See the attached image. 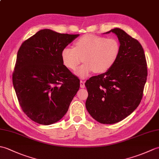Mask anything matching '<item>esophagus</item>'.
<instances>
[{
	"label": "esophagus",
	"instance_id": "34e87169",
	"mask_svg": "<svg viewBox=\"0 0 159 159\" xmlns=\"http://www.w3.org/2000/svg\"><path fill=\"white\" fill-rule=\"evenodd\" d=\"M80 87H81V88H84V87H85V81H84V80H80Z\"/></svg>",
	"mask_w": 159,
	"mask_h": 159
}]
</instances>
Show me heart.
<instances>
[{
    "label": "heart",
    "mask_w": 159,
    "mask_h": 159,
    "mask_svg": "<svg viewBox=\"0 0 159 159\" xmlns=\"http://www.w3.org/2000/svg\"><path fill=\"white\" fill-rule=\"evenodd\" d=\"M120 49L116 38L87 34L76 40L74 48H64L61 59L63 65L71 70H76L84 60L85 63L76 74L85 78L93 71L102 74L112 68L120 56Z\"/></svg>",
    "instance_id": "b5f03b06"
}]
</instances>
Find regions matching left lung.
Instances as JSON below:
<instances>
[{
  "label": "left lung",
  "mask_w": 159,
  "mask_h": 159,
  "mask_svg": "<svg viewBox=\"0 0 159 159\" xmlns=\"http://www.w3.org/2000/svg\"><path fill=\"white\" fill-rule=\"evenodd\" d=\"M110 32L119 39L120 56L112 68L85 82L87 110L94 120L106 124L119 122L137 109L148 76L146 56L138 40L120 29L106 33Z\"/></svg>",
  "instance_id": "obj_1"
}]
</instances>
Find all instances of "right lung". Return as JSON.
<instances>
[{"label": "right lung", "instance_id": "add662e5", "mask_svg": "<svg viewBox=\"0 0 159 159\" xmlns=\"http://www.w3.org/2000/svg\"><path fill=\"white\" fill-rule=\"evenodd\" d=\"M79 35L43 29L20 47L13 85L23 112L36 123L60 120L79 89V79L61 59L62 50Z\"/></svg>", "mask_w": 159, "mask_h": 159}]
</instances>
